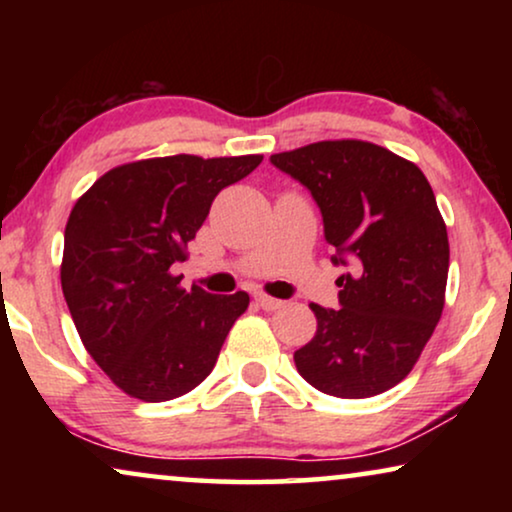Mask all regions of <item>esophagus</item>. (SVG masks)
Here are the masks:
<instances>
[{
	"instance_id": "obj_1",
	"label": "esophagus",
	"mask_w": 512,
	"mask_h": 512,
	"mask_svg": "<svg viewBox=\"0 0 512 512\" xmlns=\"http://www.w3.org/2000/svg\"><path fill=\"white\" fill-rule=\"evenodd\" d=\"M256 305L265 312H272V310H279V307H282L284 303H282V300H277V298L265 296V293H256Z\"/></svg>"
}]
</instances>
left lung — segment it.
Returning <instances> with one entry per match:
<instances>
[{
  "label": "left lung",
  "mask_w": 512,
  "mask_h": 512,
  "mask_svg": "<svg viewBox=\"0 0 512 512\" xmlns=\"http://www.w3.org/2000/svg\"><path fill=\"white\" fill-rule=\"evenodd\" d=\"M312 193L324 216L340 307L310 305L317 333L293 354L314 389L368 398L396 387L436 331L450 242L436 195L415 163L361 139H333L270 156Z\"/></svg>",
  "instance_id": "left-lung-1"
}]
</instances>
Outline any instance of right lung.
Masks as SVG:
<instances>
[{"label": "right lung", "mask_w": 512, "mask_h": 512, "mask_svg": "<svg viewBox=\"0 0 512 512\" xmlns=\"http://www.w3.org/2000/svg\"><path fill=\"white\" fill-rule=\"evenodd\" d=\"M263 156L179 153L102 174L65 228L60 282L83 347L125 394L172 401L212 373L249 296L181 289L170 268L205 223L221 188Z\"/></svg>", "instance_id": "obj_1"}]
</instances>
